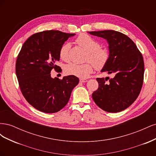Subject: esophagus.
Masks as SVG:
<instances>
[{
  "mask_svg": "<svg viewBox=\"0 0 156 156\" xmlns=\"http://www.w3.org/2000/svg\"><path fill=\"white\" fill-rule=\"evenodd\" d=\"M80 83H86L87 82V79H81L79 80Z\"/></svg>",
  "mask_w": 156,
  "mask_h": 156,
  "instance_id": "obj_1",
  "label": "esophagus"
}]
</instances>
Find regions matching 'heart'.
<instances>
[{
  "label": "heart",
  "mask_w": 156,
  "mask_h": 156,
  "mask_svg": "<svg viewBox=\"0 0 156 156\" xmlns=\"http://www.w3.org/2000/svg\"><path fill=\"white\" fill-rule=\"evenodd\" d=\"M76 43L87 51V60L91 62L83 64L70 63L64 68L66 74L74 75L81 79H85L90 76L94 69V66L98 69L104 67L109 58V53L106 49L100 47V44L87 34H80L75 40ZM71 45L65 43L60 47L59 50L60 58L64 61H68L69 58V52Z\"/></svg>",
  "instance_id": "obj_1"
}]
</instances>
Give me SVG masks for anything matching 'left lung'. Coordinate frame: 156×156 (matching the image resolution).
<instances>
[{"label":"left lung","instance_id":"8db88e82","mask_svg":"<svg viewBox=\"0 0 156 156\" xmlns=\"http://www.w3.org/2000/svg\"><path fill=\"white\" fill-rule=\"evenodd\" d=\"M88 33L107 40L109 58L101 72L114 76L108 81L109 77L96 79L99 87L92 94L93 100L103 111L120 112L129 107L140 94L144 72L142 54L134 42L120 32L108 30Z\"/></svg>","mask_w":156,"mask_h":156}]
</instances>
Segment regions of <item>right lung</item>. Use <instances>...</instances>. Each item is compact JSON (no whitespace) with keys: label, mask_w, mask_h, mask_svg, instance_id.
Returning <instances> with one entry per match:
<instances>
[{"label":"right lung","mask_w":156,"mask_h":156,"mask_svg":"<svg viewBox=\"0 0 156 156\" xmlns=\"http://www.w3.org/2000/svg\"><path fill=\"white\" fill-rule=\"evenodd\" d=\"M59 30H45L32 35L23 44L16 64V73L21 91L26 100L36 109L45 113L59 111L67 104L79 79L74 75L62 80L52 78L53 69L60 60V47L69 37Z\"/></svg>","instance_id":"right-lung-1"}]
</instances>
